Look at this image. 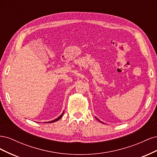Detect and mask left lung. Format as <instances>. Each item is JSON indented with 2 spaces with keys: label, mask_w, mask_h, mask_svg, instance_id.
Instances as JSON below:
<instances>
[{
  "label": "left lung",
  "mask_w": 157,
  "mask_h": 157,
  "mask_svg": "<svg viewBox=\"0 0 157 157\" xmlns=\"http://www.w3.org/2000/svg\"><path fill=\"white\" fill-rule=\"evenodd\" d=\"M97 120H98V121H99V122H101V123H103V122H101V121H99V119H98V118H97Z\"/></svg>",
  "instance_id": "8db88e82"
}]
</instances>
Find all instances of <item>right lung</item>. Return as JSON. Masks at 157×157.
I'll use <instances>...</instances> for the list:
<instances>
[{"label": "right lung", "mask_w": 157, "mask_h": 157, "mask_svg": "<svg viewBox=\"0 0 157 157\" xmlns=\"http://www.w3.org/2000/svg\"><path fill=\"white\" fill-rule=\"evenodd\" d=\"M63 113H64V111L63 112V113L61 114V115L59 117L56 118V119H54V120H53V121H50V122H46V123H52V122H56V121H58V120L60 119V118H61V117H62V116H63Z\"/></svg>", "instance_id": "right-lung-1"}]
</instances>
